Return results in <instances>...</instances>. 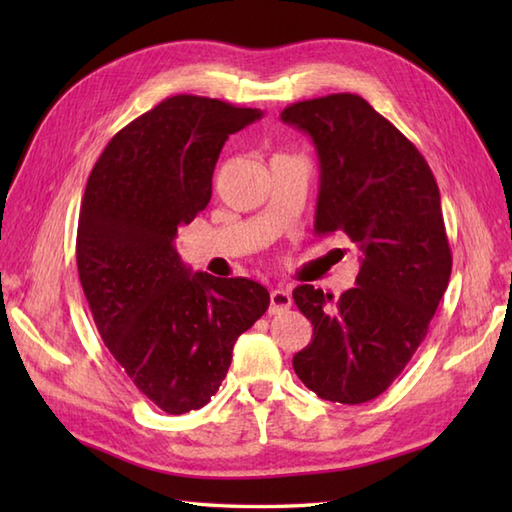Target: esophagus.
<instances>
[{"mask_svg": "<svg viewBox=\"0 0 512 512\" xmlns=\"http://www.w3.org/2000/svg\"><path fill=\"white\" fill-rule=\"evenodd\" d=\"M290 306H292V297H290L288 290L275 288L273 292H270V312H273V314L286 312V310H290Z\"/></svg>", "mask_w": 512, "mask_h": 512, "instance_id": "esophagus-1", "label": "esophagus"}]
</instances>
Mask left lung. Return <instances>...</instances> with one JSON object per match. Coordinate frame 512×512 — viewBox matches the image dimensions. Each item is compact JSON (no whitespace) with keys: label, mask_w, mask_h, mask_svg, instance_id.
Segmentation results:
<instances>
[{"label":"left lung","mask_w":512,"mask_h":512,"mask_svg":"<svg viewBox=\"0 0 512 512\" xmlns=\"http://www.w3.org/2000/svg\"><path fill=\"white\" fill-rule=\"evenodd\" d=\"M281 121L317 149L314 233L341 231L363 253L339 301L310 284L292 292L314 328L292 367L319 398L361 405L411 361L449 286L440 191L411 140L358 94L292 103Z\"/></svg>","instance_id":"8db88e82"}]
</instances>
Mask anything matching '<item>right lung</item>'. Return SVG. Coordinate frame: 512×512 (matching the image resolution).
<instances>
[{
  "label": "right lung",
  "instance_id": "1",
  "mask_svg": "<svg viewBox=\"0 0 512 512\" xmlns=\"http://www.w3.org/2000/svg\"><path fill=\"white\" fill-rule=\"evenodd\" d=\"M253 107L178 94L118 132L85 187L76 266L107 350L171 416L220 389L237 336L268 310L253 279L191 273L173 239L211 200L228 136Z\"/></svg>",
  "mask_w": 512,
  "mask_h": 512
}]
</instances>
